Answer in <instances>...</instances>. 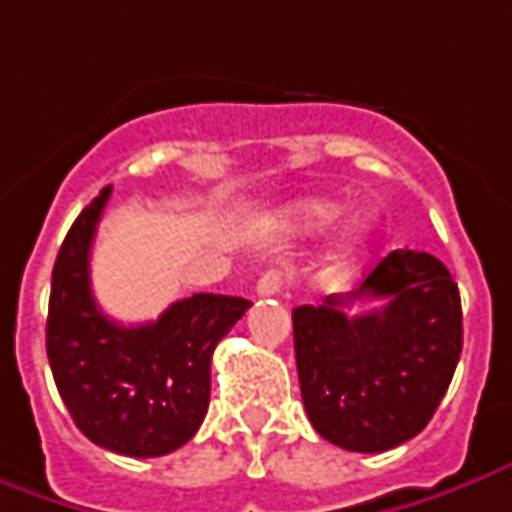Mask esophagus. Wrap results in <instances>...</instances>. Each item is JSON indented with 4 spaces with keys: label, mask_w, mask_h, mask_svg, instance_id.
Listing matches in <instances>:
<instances>
[{
    "label": "esophagus",
    "mask_w": 512,
    "mask_h": 512,
    "mask_svg": "<svg viewBox=\"0 0 512 512\" xmlns=\"http://www.w3.org/2000/svg\"><path fill=\"white\" fill-rule=\"evenodd\" d=\"M255 294L257 297H277V294H283V274L280 271H266L255 285Z\"/></svg>",
    "instance_id": "obj_1"
}]
</instances>
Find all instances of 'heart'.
I'll return each instance as SVG.
<instances>
[{
  "instance_id": "b5f03b06",
  "label": "heart",
  "mask_w": 512,
  "mask_h": 512,
  "mask_svg": "<svg viewBox=\"0 0 512 512\" xmlns=\"http://www.w3.org/2000/svg\"><path fill=\"white\" fill-rule=\"evenodd\" d=\"M336 215V207L333 204H325V201H311V204H302L300 218L305 221V227H319ZM370 238V224L364 218H353L347 227H344L342 246L344 249H356L361 243Z\"/></svg>"
}]
</instances>
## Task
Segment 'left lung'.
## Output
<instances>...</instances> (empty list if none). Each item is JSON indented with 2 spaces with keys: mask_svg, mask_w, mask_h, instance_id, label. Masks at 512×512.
<instances>
[{
  "mask_svg": "<svg viewBox=\"0 0 512 512\" xmlns=\"http://www.w3.org/2000/svg\"><path fill=\"white\" fill-rule=\"evenodd\" d=\"M382 308L347 317L353 301ZM294 353L314 429L381 454L426 429L462 353L460 288L429 252L395 249L361 288L294 308Z\"/></svg>",
  "mask_w": 512,
  "mask_h": 512,
  "instance_id": "8db88e82",
  "label": "left lung"
}]
</instances>
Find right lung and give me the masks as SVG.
Returning <instances> with one entry per match:
<instances>
[{"instance_id":"right-lung-1","label":"right lung","mask_w":512,"mask_h":512,"mask_svg":"<svg viewBox=\"0 0 512 512\" xmlns=\"http://www.w3.org/2000/svg\"><path fill=\"white\" fill-rule=\"evenodd\" d=\"M111 187L75 218L55 257L47 358L75 426L123 457H162L184 446L210 406L215 344L252 305L193 294L148 325H117L97 308L89 252Z\"/></svg>"}]
</instances>
